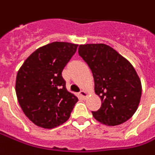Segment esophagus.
Wrapping results in <instances>:
<instances>
[{"instance_id":"1","label":"esophagus","mask_w":155,"mask_h":155,"mask_svg":"<svg viewBox=\"0 0 155 155\" xmlns=\"http://www.w3.org/2000/svg\"><path fill=\"white\" fill-rule=\"evenodd\" d=\"M87 92L86 91H81V92H80V96L83 98V99H85L86 97H87Z\"/></svg>"}]
</instances>
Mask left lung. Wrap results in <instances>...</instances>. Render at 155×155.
<instances>
[{
  "mask_svg": "<svg viewBox=\"0 0 155 155\" xmlns=\"http://www.w3.org/2000/svg\"><path fill=\"white\" fill-rule=\"evenodd\" d=\"M78 53L88 64L101 107L92 111L99 123L116 126L131 118L142 95L141 81L131 63L104 44H81Z\"/></svg>",
  "mask_w": 155,
  "mask_h": 155,
  "instance_id": "8db88e82",
  "label": "left lung"
}]
</instances>
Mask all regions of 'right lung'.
Masks as SVG:
<instances>
[{"label": "right lung", "instance_id": "obj_1", "mask_svg": "<svg viewBox=\"0 0 155 155\" xmlns=\"http://www.w3.org/2000/svg\"><path fill=\"white\" fill-rule=\"evenodd\" d=\"M77 47L66 42L44 45L33 52L18 70L17 100L25 115L37 126L54 128L70 118L78 98L67 91L62 71Z\"/></svg>", "mask_w": 155, "mask_h": 155}]
</instances>
